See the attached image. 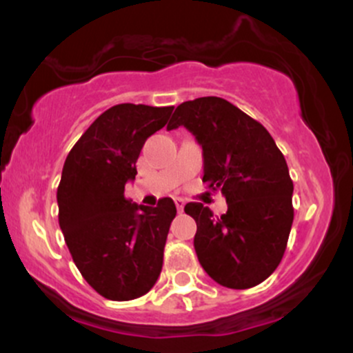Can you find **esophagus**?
Instances as JSON below:
<instances>
[{
    "mask_svg": "<svg viewBox=\"0 0 353 353\" xmlns=\"http://www.w3.org/2000/svg\"><path fill=\"white\" fill-rule=\"evenodd\" d=\"M174 202H176L177 210H179V212H182V210H184V201H182L181 197H176V199H174Z\"/></svg>",
    "mask_w": 353,
    "mask_h": 353,
    "instance_id": "1",
    "label": "esophagus"
}]
</instances>
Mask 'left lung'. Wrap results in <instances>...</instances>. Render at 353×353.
I'll return each mask as SVG.
<instances>
[{"label":"left lung","instance_id":"1","mask_svg":"<svg viewBox=\"0 0 353 353\" xmlns=\"http://www.w3.org/2000/svg\"><path fill=\"white\" fill-rule=\"evenodd\" d=\"M179 125L202 145V182L228 202L221 217L201 202L185 204L197 224V259L221 285L250 289L277 269L289 241L294 182L285 157L264 125L216 96L179 104L168 129Z\"/></svg>","mask_w":353,"mask_h":353}]
</instances>
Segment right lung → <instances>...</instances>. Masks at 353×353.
Instances as JSON below:
<instances>
[{"mask_svg": "<svg viewBox=\"0 0 353 353\" xmlns=\"http://www.w3.org/2000/svg\"><path fill=\"white\" fill-rule=\"evenodd\" d=\"M174 106L117 104L104 111L72 145L58 185L59 228L89 285L109 301L148 294L163 269L176 204L156 208L125 199L124 185L149 136L163 129Z\"/></svg>", "mask_w": 353, "mask_h": 353, "instance_id": "1", "label": "right lung"}]
</instances>
